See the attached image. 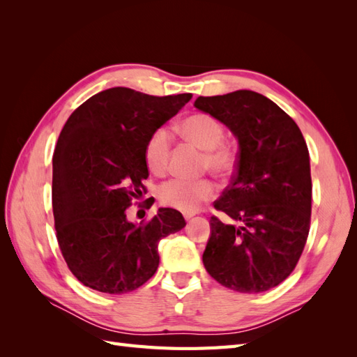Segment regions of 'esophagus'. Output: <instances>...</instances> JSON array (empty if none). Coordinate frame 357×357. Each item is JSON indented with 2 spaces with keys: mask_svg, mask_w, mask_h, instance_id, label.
Masks as SVG:
<instances>
[{
  "mask_svg": "<svg viewBox=\"0 0 357 357\" xmlns=\"http://www.w3.org/2000/svg\"><path fill=\"white\" fill-rule=\"evenodd\" d=\"M183 215H185V219H186V220H190V219L193 218V215H195V213H185Z\"/></svg>",
  "mask_w": 357,
  "mask_h": 357,
  "instance_id": "obj_1",
  "label": "esophagus"
}]
</instances>
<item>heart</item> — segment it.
Returning a JSON list of instances; mask_svg holds the SVG:
<instances>
[{
  "label": "heart",
  "instance_id": "b5f03b06",
  "mask_svg": "<svg viewBox=\"0 0 357 357\" xmlns=\"http://www.w3.org/2000/svg\"><path fill=\"white\" fill-rule=\"evenodd\" d=\"M180 135L186 142L204 150L199 171H210L222 180H228L238 165L236 147L225 142V126L219 119L207 113H193L178 125ZM171 155V137L165 128L153 129L144 144V162L150 172L165 174ZM215 197V185L210 178L168 180L158 188V199L165 207L193 213L202 202Z\"/></svg>",
  "mask_w": 357,
  "mask_h": 357
}]
</instances>
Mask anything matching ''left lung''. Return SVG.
I'll return each instance as SVG.
<instances>
[{"label": "left lung", "instance_id": "obj_1", "mask_svg": "<svg viewBox=\"0 0 357 357\" xmlns=\"http://www.w3.org/2000/svg\"><path fill=\"white\" fill-rule=\"evenodd\" d=\"M195 107L219 119L238 138V165L214 202L231 223L211 215L202 255L222 286L259 294L294 271L310 232V153L286 112L253 91L198 96Z\"/></svg>", "mask_w": 357, "mask_h": 357}]
</instances>
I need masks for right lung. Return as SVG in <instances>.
Masks as SVG:
<instances>
[{
  "mask_svg": "<svg viewBox=\"0 0 357 357\" xmlns=\"http://www.w3.org/2000/svg\"><path fill=\"white\" fill-rule=\"evenodd\" d=\"M190 98L112 88L63 125L53 153V218L61 253L84 286L110 295L143 286L158 269L159 241L185 228L174 208H159L139 225L128 222L126 208L147 190V137Z\"/></svg>",
  "mask_w": 357,
  "mask_h": 357,
  "instance_id": "right-lung-1",
  "label": "right lung"
}]
</instances>
